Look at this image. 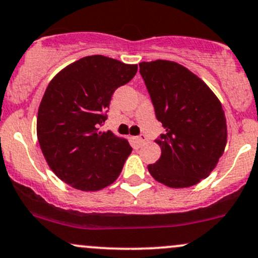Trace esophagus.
Masks as SVG:
<instances>
[{
    "instance_id": "34e87169",
    "label": "esophagus",
    "mask_w": 258,
    "mask_h": 258,
    "mask_svg": "<svg viewBox=\"0 0 258 258\" xmlns=\"http://www.w3.org/2000/svg\"><path fill=\"white\" fill-rule=\"evenodd\" d=\"M135 141H136V142H137L138 146H143V144L147 142V137L144 135H141L140 137L135 138Z\"/></svg>"
}]
</instances>
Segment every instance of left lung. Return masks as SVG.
<instances>
[{
    "label": "left lung",
    "mask_w": 258,
    "mask_h": 258,
    "mask_svg": "<svg viewBox=\"0 0 258 258\" xmlns=\"http://www.w3.org/2000/svg\"><path fill=\"white\" fill-rule=\"evenodd\" d=\"M140 72L164 127L155 141L161 155L148 171L171 188L197 185L213 171L226 146V118L219 99L177 62H141Z\"/></svg>",
    "instance_id": "obj_1"
}]
</instances>
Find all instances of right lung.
<instances>
[{"label":"right lung","instance_id":"1","mask_svg":"<svg viewBox=\"0 0 258 258\" xmlns=\"http://www.w3.org/2000/svg\"><path fill=\"white\" fill-rule=\"evenodd\" d=\"M103 55L81 58L61 70L45 90L36 135L47 165L58 179L81 191H99L117 179L132 148L105 122L112 94L137 73Z\"/></svg>","mask_w":258,"mask_h":258}]
</instances>
